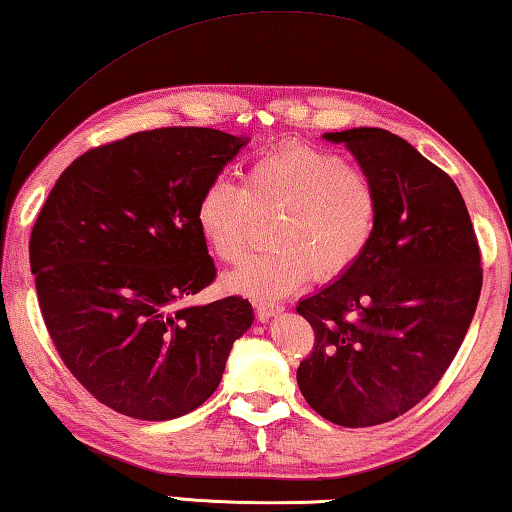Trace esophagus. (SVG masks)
<instances>
[{
	"label": "esophagus",
	"instance_id": "34e87169",
	"mask_svg": "<svg viewBox=\"0 0 512 512\" xmlns=\"http://www.w3.org/2000/svg\"><path fill=\"white\" fill-rule=\"evenodd\" d=\"M282 310H285V305H282V303H273V301H255V312H257L259 322H269L271 317L280 315Z\"/></svg>",
	"mask_w": 512,
	"mask_h": 512
}]
</instances>
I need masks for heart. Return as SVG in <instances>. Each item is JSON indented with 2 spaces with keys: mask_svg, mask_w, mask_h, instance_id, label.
Here are the masks:
<instances>
[{
  "mask_svg": "<svg viewBox=\"0 0 512 512\" xmlns=\"http://www.w3.org/2000/svg\"><path fill=\"white\" fill-rule=\"evenodd\" d=\"M255 209L280 211L271 230L276 248L248 257L227 285L253 299H278L312 273L333 280L352 269L375 234L379 197L368 174L335 151L287 144L250 167L246 188L213 179L202 190L197 227L223 262L246 255Z\"/></svg>",
  "mask_w": 512,
  "mask_h": 512,
  "instance_id": "1",
  "label": "heart"
}]
</instances>
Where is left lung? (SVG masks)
<instances>
[{
  "label": "left lung",
  "instance_id": "1",
  "mask_svg": "<svg viewBox=\"0 0 512 512\" xmlns=\"http://www.w3.org/2000/svg\"><path fill=\"white\" fill-rule=\"evenodd\" d=\"M377 188L375 234L352 269L299 301L315 349L296 381L305 402L342 427L388 423L416 407L460 349L483 269L455 181L384 128L326 133Z\"/></svg>",
  "mask_w": 512,
  "mask_h": 512
}]
</instances>
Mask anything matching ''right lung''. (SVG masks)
I'll return each mask as SVG.
<instances>
[{
  "mask_svg": "<svg viewBox=\"0 0 512 512\" xmlns=\"http://www.w3.org/2000/svg\"><path fill=\"white\" fill-rule=\"evenodd\" d=\"M216 128H156L75 158L29 239L43 322L98 402L170 421L207 402L253 305H179L216 278L195 209L246 147Z\"/></svg>",
  "mask_w": 512,
  "mask_h": 512,
  "instance_id": "add662e5",
  "label": "right lung"
}]
</instances>
